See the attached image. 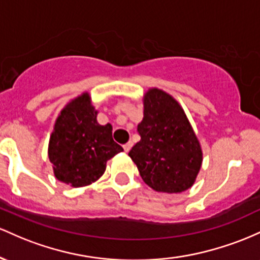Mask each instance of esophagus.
<instances>
[{"label": "esophagus", "instance_id": "34e87169", "mask_svg": "<svg viewBox=\"0 0 260 260\" xmlns=\"http://www.w3.org/2000/svg\"><path fill=\"white\" fill-rule=\"evenodd\" d=\"M122 147H124L125 152H129V151L131 150V147H133V142L129 141V142H127V144H125L124 146H122Z\"/></svg>", "mask_w": 260, "mask_h": 260}]
</instances>
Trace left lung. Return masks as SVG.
I'll return each mask as SVG.
<instances>
[{
	"mask_svg": "<svg viewBox=\"0 0 260 260\" xmlns=\"http://www.w3.org/2000/svg\"><path fill=\"white\" fill-rule=\"evenodd\" d=\"M141 140L129 156L144 182L156 191L182 193L194 184L203 152L184 110L168 93L150 89L144 97Z\"/></svg>",
	"mask_w": 260,
	"mask_h": 260,
	"instance_id": "8db88e82",
	"label": "left lung"
}]
</instances>
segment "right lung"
I'll return each instance as SVG.
<instances>
[{"instance_id": "right-lung-1", "label": "right lung", "mask_w": 260, "mask_h": 260, "mask_svg": "<svg viewBox=\"0 0 260 260\" xmlns=\"http://www.w3.org/2000/svg\"><path fill=\"white\" fill-rule=\"evenodd\" d=\"M97 113L88 93H83L63 108L49 141L55 177L75 188L95 182L108 159L122 151L113 140L112 125H99Z\"/></svg>"}]
</instances>
